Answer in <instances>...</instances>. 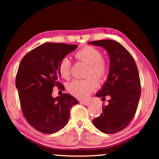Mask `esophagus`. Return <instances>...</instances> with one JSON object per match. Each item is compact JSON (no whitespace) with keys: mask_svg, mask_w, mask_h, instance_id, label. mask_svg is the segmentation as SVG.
Here are the masks:
<instances>
[{"mask_svg":"<svg viewBox=\"0 0 159 159\" xmlns=\"http://www.w3.org/2000/svg\"><path fill=\"white\" fill-rule=\"evenodd\" d=\"M81 103L85 106H89L90 104V101H81Z\"/></svg>","mask_w":159,"mask_h":159,"instance_id":"obj_1","label":"esophagus"}]
</instances>
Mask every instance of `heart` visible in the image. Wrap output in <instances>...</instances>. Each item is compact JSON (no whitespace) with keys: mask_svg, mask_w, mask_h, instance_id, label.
Instances as JSON below:
<instances>
[{"mask_svg":"<svg viewBox=\"0 0 159 159\" xmlns=\"http://www.w3.org/2000/svg\"><path fill=\"white\" fill-rule=\"evenodd\" d=\"M75 58L88 65L87 76L93 75L99 81H103L108 74V65L102 59L103 56L98 50L91 46H85L75 54ZM71 62L68 58H62L58 70L62 77L68 79L70 76ZM97 88V82L93 77L83 80H73L68 84L69 92L80 98L88 97Z\"/></svg>","mask_w":159,"mask_h":159,"instance_id":"heart-1","label":"heart"}]
</instances>
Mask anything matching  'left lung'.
I'll list each match as a JSON object with an SVG mask.
<instances>
[{
  "instance_id": "left-lung-1",
  "label": "left lung",
  "mask_w": 159,
  "mask_h": 159,
  "mask_svg": "<svg viewBox=\"0 0 159 159\" xmlns=\"http://www.w3.org/2000/svg\"><path fill=\"white\" fill-rule=\"evenodd\" d=\"M103 48L109 55L110 68L107 80L96 95L110 97L103 113L93 120L95 127L103 133L113 134L127 127L135 115L141 93L138 69L129 52L112 40L89 42Z\"/></svg>"
}]
</instances>
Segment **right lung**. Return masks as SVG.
Returning <instances> with one entry per match:
<instances>
[{
    "label": "right lung",
    "mask_w": 159,
    "mask_h": 159,
    "mask_svg": "<svg viewBox=\"0 0 159 159\" xmlns=\"http://www.w3.org/2000/svg\"><path fill=\"white\" fill-rule=\"evenodd\" d=\"M77 45L46 43L21 59L16 77L21 111L27 122L38 131L53 134L65 127L71 108L79 102L68 93L54 98L53 88L64 87L58 80L59 63Z\"/></svg>",
    "instance_id": "add662e5"
}]
</instances>
